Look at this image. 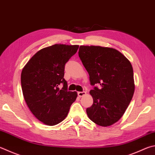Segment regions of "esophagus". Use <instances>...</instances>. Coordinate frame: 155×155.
I'll list each match as a JSON object with an SVG mask.
<instances>
[{
  "instance_id": "obj_1",
  "label": "esophagus",
  "mask_w": 155,
  "mask_h": 155,
  "mask_svg": "<svg viewBox=\"0 0 155 155\" xmlns=\"http://www.w3.org/2000/svg\"><path fill=\"white\" fill-rule=\"evenodd\" d=\"M86 94V92L85 91H79L78 92V95L79 97H82L83 95H85Z\"/></svg>"
}]
</instances>
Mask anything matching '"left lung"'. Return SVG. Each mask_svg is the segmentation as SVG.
<instances>
[{"label":"left lung","instance_id":"left-lung-1","mask_svg":"<svg viewBox=\"0 0 155 155\" xmlns=\"http://www.w3.org/2000/svg\"><path fill=\"white\" fill-rule=\"evenodd\" d=\"M78 56L89 75L94 103L86 111L95 124L112 125L124 114L133 97L135 85L132 66L119 51L100 46H80Z\"/></svg>","mask_w":155,"mask_h":155}]
</instances>
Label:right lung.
Masks as SVG:
<instances>
[{"label": "right lung", "mask_w": 155, "mask_h": 155, "mask_svg": "<svg viewBox=\"0 0 155 155\" xmlns=\"http://www.w3.org/2000/svg\"><path fill=\"white\" fill-rule=\"evenodd\" d=\"M78 45L55 44L36 53L24 67L21 84L30 110L47 125H55L65 119L77 93L68 91L64 68L77 53ZM62 84L61 90L58 85Z\"/></svg>", "instance_id": "obj_1"}]
</instances>
